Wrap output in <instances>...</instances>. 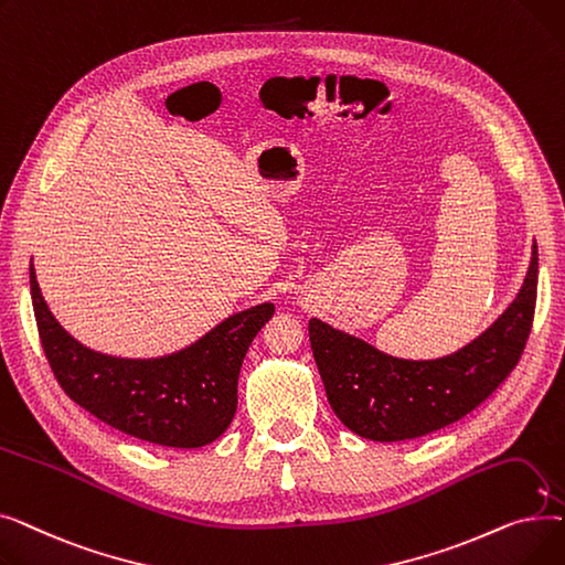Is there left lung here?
<instances>
[{
    "mask_svg": "<svg viewBox=\"0 0 565 565\" xmlns=\"http://www.w3.org/2000/svg\"><path fill=\"white\" fill-rule=\"evenodd\" d=\"M539 292V252L513 305L492 328L441 360H396L309 320L313 360L337 417L360 437L401 441L428 435L477 409L518 366L531 334Z\"/></svg>",
    "mask_w": 565,
    "mask_h": 565,
    "instance_id": "left-lung-1",
    "label": "left lung"
}]
</instances>
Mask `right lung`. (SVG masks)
Wrapping results in <instances>:
<instances>
[{"instance_id":"obj_1","label":"right lung","mask_w":565,"mask_h":565,"mask_svg":"<svg viewBox=\"0 0 565 565\" xmlns=\"http://www.w3.org/2000/svg\"><path fill=\"white\" fill-rule=\"evenodd\" d=\"M29 286L45 358L66 396L116 430L173 449L205 447L228 428L245 354L275 313V305H258L181 352L121 360L88 350L62 330L43 300L34 265Z\"/></svg>"}]
</instances>
